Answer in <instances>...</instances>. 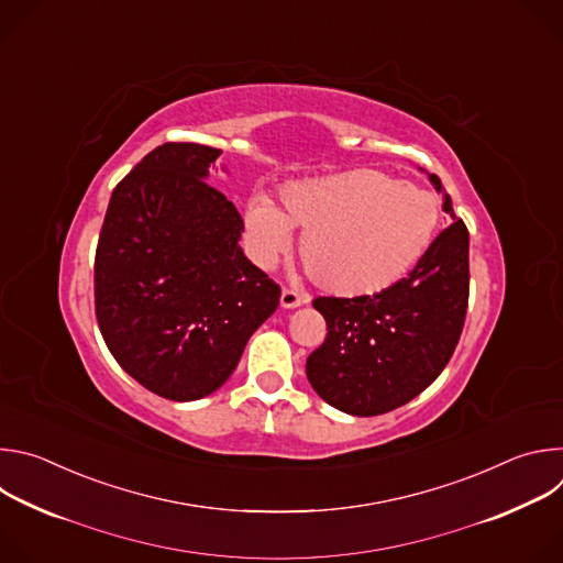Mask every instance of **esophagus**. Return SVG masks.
Returning a JSON list of instances; mask_svg holds the SVG:
<instances>
[{"label": "esophagus", "mask_w": 563, "mask_h": 563, "mask_svg": "<svg viewBox=\"0 0 563 563\" xmlns=\"http://www.w3.org/2000/svg\"><path fill=\"white\" fill-rule=\"evenodd\" d=\"M280 305H283L285 309H294V307L302 305V296H300L298 291H294V289H283V294H280Z\"/></svg>", "instance_id": "1"}]
</instances>
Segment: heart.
Segmentation results:
<instances>
[{"label": "heart", "mask_w": 563, "mask_h": 563, "mask_svg": "<svg viewBox=\"0 0 563 563\" xmlns=\"http://www.w3.org/2000/svg\"><path fill=\"white\" fill-rule=\"evenodd\" d=\"M283 209L258 196L245 211L252 258L269 269L302 231L300 258L313 283L336 296H367L406 276L432 243L437 200L374 169L289 183Z\"/></svg>", "instance_id": "b5f03b06"}]
</instances>
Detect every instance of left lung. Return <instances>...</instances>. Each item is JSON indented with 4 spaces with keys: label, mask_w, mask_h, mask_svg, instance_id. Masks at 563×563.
<instances>
[{
    "label": "left lung",
    "mask_w": 563,
    "mask_h": 563,
    "mask_svg": "<svg viewBox=\"0 0 563 563\" xmlns=\"http://www.w3.org/2000/svg\"><path fill=\"white\" fill-rule=\"evenodd\" d=\"M430 180L441 191L439 176ZM443 209L454 222L406 278L372 296L311 300L328 336L305 369L332 408L354 417L391 412L419 396L452 358L467 311L470 235L448 194Z\"/></svg>",
    "instance_id": "obj_1"
}]
</instances>
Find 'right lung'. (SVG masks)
<instances>
[{
    "label": "right lung",
    "instance_id": "obj_1",
    "mask_svg": "<svg viewBox=\"0 0 563 563\" xmlns=\"http://www.w3.org/2000/svg\"><path fill=\"white\" fill-rule=\"evenodd\" d=\"M220 148L165 142L111 194L96 250L102 339L148 391L196 400L235 369L280 285L240 250L238 209L207 174Z\"/></svg>",
    "mask_w": 563,
    "mask_h": 563
}]
</instances>
